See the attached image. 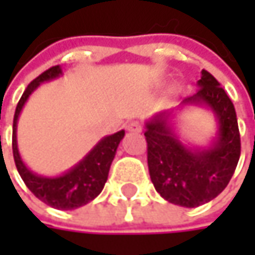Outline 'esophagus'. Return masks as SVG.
Here are the masks:
<instances>
[{
    "instance_id": "obj_1",
    "label": "esophagus",
    "mask_w": 255,
    "mask_h": 255,
    "mask_svg": "<svg viewBox=\"0 0 255 255\" xmlns=\"http://www.w3.org/2000/svg\"><path fill=\"white\" fill-rule=\"evenodd\" d=\"M127 129L129 132H140L141 131V124L138 121H132L127 126Z\"/></svg>"
}]
</instances>
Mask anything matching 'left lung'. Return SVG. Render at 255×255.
Instances as JSON below:
<instances>
[{
	"mask_svg": "<svg viewBox=\"0 0 255 255\" xmlns=\"http://www.w3.org/2000/svg\"><path fill=\"white\" fill-rule=\"evenodd\" d=\"M198 87L181 105H205L214 112L219 132L210 147L192 149L183 144L171 126V111L150 118L144 131L149 174L156 192L168 202L186 208L199 207L220 195L241 156L238 120L229 96L205 69Z\"/></svg>",
	"mask_w": 255,
	"mask_h": 255,
	"instance_id": "left-lung-1",
	"label": "left lung"
}]
</instances>
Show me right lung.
Returning a JSON list of instances; mask_svg holds the SVG:
<instances>
[{"label": "right lung", "instance_id": "obj_1", "mask_svg": "<svg viewBox=\"0 0 255 255\" xmlns=\"http://www.w3.org/2000/svg\"><path fill=\"white\" fill-rule=\"evenodd\" d=\"M62 75L60 66H53L36 77L22 94L13 120V156L16 162V168L25 181L27 189L44 204L57 208V210H75L90 201H93L105 187L108 180L111 164L115 158L120 141L123 140L126 131L121 129L112 135L103 137L87 155L82 161H79L74 168L59 177H42L32 173L20 158L17 149V120L22 112V108L33 93V90L44 81H50Z\"/></svg>", "mask_w": 255, "mask_h": 255}]
</instances>
